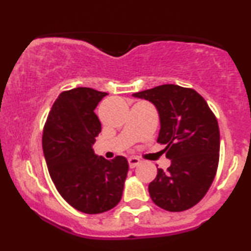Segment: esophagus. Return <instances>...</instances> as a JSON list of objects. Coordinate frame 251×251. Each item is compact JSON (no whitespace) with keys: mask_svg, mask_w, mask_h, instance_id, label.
Listing matches in <instances>:
<instances>
[{"mask_svg":"<svg viewBox=\"0 0 251 251\" xmlns=\"http://www.w3.org/2000/svg\"><path fill=\"white\" fill-rule=\"evenodd\" d=\"M140 164V159L137 157H129L128 158V165L131 169H134L135 166H138Z\"/></svg>","mask_w":251,"mask_h":251,"instance_id":"1","label":"esophagus"}]
</instances>
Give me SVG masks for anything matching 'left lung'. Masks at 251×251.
Returning <instances> with one entry per match:
<instances>
[{
  "label": "left lung",
  "instance_id": "obj_1",
  "mask_svg": "<svg viewBox=\"0 0 251 251\" xmlns=\"http://www.w3.org/2000/svg\"><path fill=\"white\" fill-rule=\"evenodd\" d=\"M134 97L157 107L160 132L157 142L166 145L171 165L157 170L149 192L166 211L188 210L206 195L220 160V128L214 112L200 93L178 85H160Z\"/></svg>",
  "mask_w": 251,
  "mask_h": 251
}]
</instances>
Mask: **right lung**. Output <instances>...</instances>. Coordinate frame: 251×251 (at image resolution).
<instances>
[{"label":"right lung","instance_id":"1","mask_svg":"<svg viewBox=\"0 0 251 251\" xmlns=\"http://www.w3.org/2000/svg\"><path fill=\"white\" fill-rule=\"evenodd\" d=\"M106 96L88 87L63 91L51 106L42 134L43 154L56 190L71 206L89 215L119 203L128 171L125 157L107 160L92 149L101 131L94 109Z\"/></svg>","mask_w":251,"mask_h":251}]
</instances>
